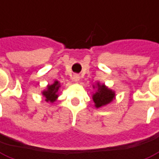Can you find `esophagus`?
Instances as JSON below:
<instances>
[{
  "label": "esophagus",
  "instance_id": "obj_1",
  "mask_svg": "<svg viewBox=\"0 0 159 159\" xmlns=\"http://www.w3.org/2000/svg\"><path fill=\"white\" fill-rule=\"evenodd\" d=\"M74 80L75 81V82H78L79 80H80V76H79V75H74Z\"/></svg>",
  "mask_w": 159,
  "mask_h": 159
}]
</instances>
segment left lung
<instances>
[{"mask_svg": "<svg viewBox=\"0 0 159 159\" xmlns=\"http://www.w3.org/2000/svg\"><path fill=\"white\" fill-rule=\"evenodd\" d=\"M93 89H95V92L92 94V99L95 108L106 107L116 99L115 91L110 89L105 84L97 82L95 85H93Z\"/></svg>", "mask_w": 159, "mask_h": 159, "instance_id": "left-lung-1", "label": "left lung"}]
</instances>
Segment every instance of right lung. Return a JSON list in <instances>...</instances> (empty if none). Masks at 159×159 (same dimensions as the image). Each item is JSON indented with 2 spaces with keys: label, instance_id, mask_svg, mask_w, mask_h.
Returning a JSON list of instances; mask_svg holds the SVG:
<instances>
[{
  "label": "right lung",
  "instance_id": "add662e5",
  "mask_svg": "<svg viewBox=\"0 0 159 159\" xmlns=\"http://www.w3.org/2000/svg\"><path fill=\"white\" fill-rule=\"evenodd\" d=\"M60 87L61 84L58 80H54L52 84H48L46 89L42 91V95L45 98V101L50 103H53L54 101H57Z\"/></svg>",
  "mask_w": 159,
  "mask_h": 159
}]
</instances>
